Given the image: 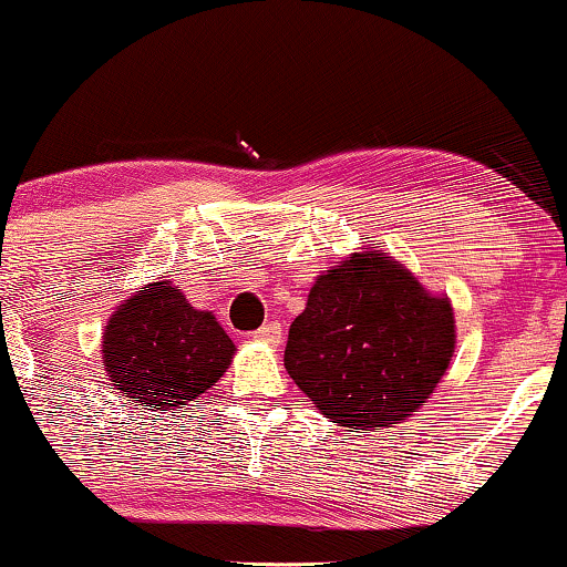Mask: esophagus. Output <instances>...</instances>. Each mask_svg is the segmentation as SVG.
I'll use <instances>...</instances> for the list:
<instances>
[{
  "mask_svg": "<svg viewBox=\"0 0 567 567\" xmlns=\"http://www.w3.org/2000/svg\"><path fill=\"white\" fill-rule=\"evenodd\" d=\"M254 340L267 342V346H279V340H282V327H279L277 321H267V324L254 334Z\"/></svg>",
  "mask_w": 567,
  "mask_h": 567,
  "instance_id": "34e87169",
  "label": "esophagus"
}]
</instances>
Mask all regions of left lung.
Masks as SVG:
<instances>
[{
	"label": "left lung",
	"instance_id": "8db88e82",
	"mask_svg": "<svg viewBox=\"0 0 567 567\" xmlns=\"http://www.w3.org/2000/svg\"><path fill=\"white\" fill-rule=\"evenodd\" d=\"M455 313L395 256L350 254L317 277L290 324L285 369L337 426L371 432L411 419L455 353Z\"/></svg>",
	"mask_w": 567,
	"mask_h": 567
}]
</instances>
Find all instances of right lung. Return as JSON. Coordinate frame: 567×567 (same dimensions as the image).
Returning a JSON list of instances; mask_svg holds the SVG:
<instances>
[{"label":"right lung","instance_id":"1","mask_svg":"<svg viewBox=\"0 0 567 567\" xmlns=\"http://www.w3.org/2000/svg\"><path fill=\"white\" fill-rule=\"evenodd\" d=\"M235 342L212 311L190 306L169 279L143 285L106 319L102 367L112 390L146 411L204 395L230 369Z\"/></svg>","mask_w":567,"mask_h":567}]
</instances>
